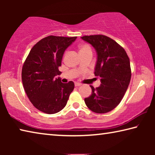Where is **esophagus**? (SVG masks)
I'll list each match as a JSON object with an SVG mask.
<instances>
[{
  "label": "esophagus",
  "mask_w": 155,
  "mask_h": 155,
  "mask_svg": "<svg viewBox=\"0 0 155 155\" xmlns=\"http://www.w3.org/2000/svg\"><path fill=\"white\" fill-rule=\"evenodd\" d=\"M74 85H75V87H79V86L81 85V84L79 83H75Z\"/></svg>",
  "instance_id": "esophagus-1"
}]
</instances>
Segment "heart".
Wrapping results in <instances>:
<instances>
[{
    "mask_svg": "<svg viewBox=\"0 0 155 155\" xmlns=\"http://www.w3.org/2000/svg\"><path fill=\"white\" fill-rule=\"evenodd\" d=\"M87 50H90V48L87 45H85V44H83V45H81L79 46V52L87 51Z\"/></svg>",
    "mask_w": 155,
    "mask_h": 155,
    "instance_id": "b5f03b06",
    "label": "heart"
}]
</instances>
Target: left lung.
<instances>
[{
  "mask_svg": "<svg viewBox=\"0 0 155 155\" xmlns=\"http://www.w3.org/2000/svg\"><path fill=\"white\" fill-rule=\"evenodd\" d=\"M90 44L97 54L94 74L101 84L90 85L91 94L85 98L86 105L97 114L111 111L121 102L131 78L130 60L125 50L109 37L95 35L81 37Z\"/></svg>",
  "mask_w": 155,
  "mask_h": 155,
  "instance_id": "1",
  "label": "left lung"
}]
</instances>
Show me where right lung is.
Returning a JSON list of instances; mask_svg holds the SVG:
<instances>
[{
	"label": "right lung",
	"instance_id": "add662e5",
	"mask_svg": "<svg viewBox=\"0 0 155 155\" xmlns=\"http://www.w3.org/2000/svg\"><path fill=\"white\" fill-rule=\"evenodd\" d=\"M77 37L50 35L39 41L26 59L22 70L23 87L35 108L48 114L59 112L66 105L74 88L72 81L61 83L56 76L65 50Z\"/></svg>",
	"mask_w": 155,
	"mask_h": 155
}]
</instances>
